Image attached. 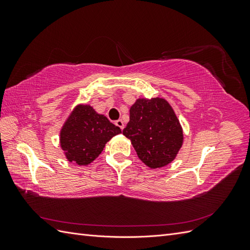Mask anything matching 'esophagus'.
Wrapping results in <instances>:
<instances>
[{
	"label": "esophagus",
	"instance_id": "1",
	"mask_svg": "<svg viewBox=\"0 0 250 250\" xmlns=\"http://www.w3.org/2000/svg\"><path fill=\"white\" fill-rule=\"evenodd\" d=\"M116 125L118 126V127H120L121 129H123L124 128V122L122 120H118V121H116Z\"/></svg>",
	"mask_w": 250,
	"mask_h": 250
}]
</instances>
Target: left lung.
Returning a JSON list of instances; mask_svg holds the SVG:
<instances>
[{"label":"left lung","instance_id":"obj_1","mask_svg":"<svg viewBox=\"0 0 250 250\" xmlns=\"http://www.w3.org/2000/svg\"><path fill=\"white\" fill-rule=\"evenodd\" d=\"M123 134L140 160L151 169L172 163L184 143L183 128L167 100L140 98L130 107Z\"/></svg>","mask_w":250,"mask_h":250}]
</instances>
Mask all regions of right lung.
<instances>
[{
  "label": "right lung",
  "instance_id": "add662e5",
  "mask_svg": "<svg viewBox=\"0 0 250 250\" xmlns=\"http://www.w3.org/2000/svg\"><path fill=\"white\" fill-rule=\"evenodd\" d=\"M121 132L120 127L90 105L79 104L60 130V146L70 163L87 166L100 155L105 144Z\"/></svg>",
  "mask_w": 250,
  "mask_h": 250
}]
</instances>
